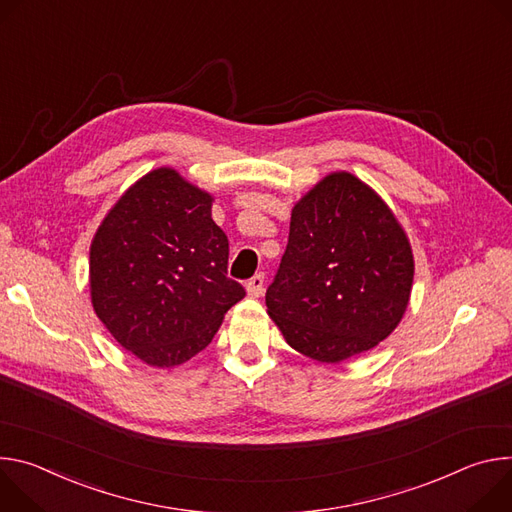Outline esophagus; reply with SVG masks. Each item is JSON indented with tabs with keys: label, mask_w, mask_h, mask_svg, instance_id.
<instances>
[{
	"label": "esophagus",
	"mask_w": 512,
	"mask_h": 512,
	"mask_svg": "<svg viewBox=\"0 0 512 512\" xmlns=\"http://www.w3.org/2000/svg\"><path fill=\"white\" fill-rule=\"evenodd\" d=\"M246 291L250 297H262L264 295V274L258 272L246 282Z\"/></svg>",
	"instance_id": "34e87169"
}]
</instances>
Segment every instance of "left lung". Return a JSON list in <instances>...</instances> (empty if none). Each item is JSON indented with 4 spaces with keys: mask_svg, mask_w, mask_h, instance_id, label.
Returning <instances> with one entry per match:
<instances>
[{
    "mask_svg": "<svg viewBox=\"0 0 512 512\" xmlns=\"http://www.w3.org/2000/svg\"><path fill=\"white\" fill-rule=\"evenodd\" d=\"M413 272L409 240L384 201L354 175L333 173L293 209L268 315L297 352L342 362L399 325Z\"/></svg>",
    "mask_w": 512,
    "mask_h": 512,
    "instance_id": "obj_1",
    "label": "left lung"
}]
</instances>
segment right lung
<instances>
[{
  "mask_svg": "<svg viewBox=\"0 0 512 512\" xmlns=\"http://www.w3.org/2000/svg\"><path fill=\"white\" fill-rule=\"evenodd\" d=\"M230 242L211 197L158 168L113 207L91 244V301L118 342L150 366H179L209 346L244 299L227 276Z\"/></svg>",
  "mask_w": 512,
  "mask_h": 512,
  "instance_id": "obj_1",
  "label": "right lung"
}]
</instances>
